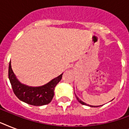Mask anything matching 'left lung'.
Listing matches in <instances>:
<instances>
[{
	"label": "left lung",
	"instance_id": "obj_1",
	"mask_svg": "<svg viewBox=\"0 0 129 129\" xmlns=\"http://www.w3.org/2000/svg\"><path fill=\"white\" fill-rule=\"evenodd\" d=\"M76 97L77 100H78V102H80V103H81V104H83V105H88V104H86V103H85V102H83V101H82V100H81L80 99V98H79L78 97V96H76ZM88 106H89V105H88ZM101 106H102V105H101ZM90 107H98V106H91V105H90Z\"/></svg>",
	"mask_w": 129,
	"mask_h": 129
}]
</instances>
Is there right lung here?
Returning a JSON list of instances; mask_svg holds the SVG:
<instances>
[{
  "instance_id": "1",
  "label": "right lung",
  "mask_w": 129,
  "mask_h": 129,
  "mask_svg": "<svg viewBox=\"0 0 129 129\" xmlns=\"http://www.w3.org/2000/svg\"><path fill=\"white\" fill-rule=\"evenodd\" d=\"M62 75L61 74L43 86L31 87L23 84L18 80L12 70L11 62L9 63V78L13 92L19 100L33 106H43L52 100L55 87L61 80Z\"/></svg>"
}]
</instances>
